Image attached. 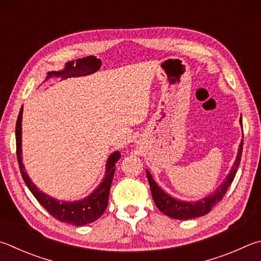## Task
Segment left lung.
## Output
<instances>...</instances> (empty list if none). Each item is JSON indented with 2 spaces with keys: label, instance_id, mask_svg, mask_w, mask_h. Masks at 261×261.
I'll list each match as a JSON object with an SVG mask.
<instances>
[{
  "label": "left lung",
  "instance_id": "8db88e82",
  "mask_svg": "<svg viewBox=\"0 0 261 261\" xmlns=\"http://www.w3.org/2000/svg\"><path fill=\"white\" fill-rule=\"evenodd\" d=\"M240 123L241 125H242V117L240 118ZM242 149H243V140H241L238 155H236V160L233 164V167L230 169L228 176L225 178V180L221 182L220 186L218 187L212 194L195 202L178 200V198L169 195L168 193H165L163 189L156 184V181L153 179V176H151L148 170H146L147 178H148L149 186H150V192H151V195H153V200L155 202L156 206H158L159 210L161 212H163L165 216L171 217L173 219L187 220V219H193V218L205 216L206 213H209L211 211L212 207L215 206L218 202H220L222 200V197H224V195L226 194L227 189L229 188L231 182H233L241 162Z\"/></svg>",
  "mask_w": 261,
  "mask_h": 261
}]
</instances>
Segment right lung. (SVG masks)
Masks as SVG:
<instances>
[{"instance_id":"add662e5","label":"right lung","mask_w":261,"mask_h":261,"mask_svg":"<svg viewBox=\"0 0 261 261\" xmlns=\"http://www.w3.org/2000/svg\"><path fill=\"white\" fill-rule=\"evenodd\" d=\"M21 120H22V106L19 112L16 124V145H17V159L18 164L20 168V172L26 186L32 192L33 195L39 201L40 204L48 211L52 217L57 220L67 222L74 226H84L96 221L99 217L102 216L108 204V196H110V189L112 185L113 176L115 172V164L121 158L120 151H114L110 155L106 163L105 177L102 178L101 182L98 187L88 195L87 197L79 201L67 202L59 201L45 193L41 192L33 184L32 179L28 176L25 165L22 163V150H21Z\"/></svg>"}]
</instances>
